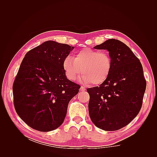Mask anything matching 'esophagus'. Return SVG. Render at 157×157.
<instances>
[{"label": "esophagus", "mask_w": 157, "mask_h": 157, "mask_svg": "<svg viewBox=\"0 0 157 157\" xmlns=\"http://www.w3.org/2000/svg\"><path fill=\"white\" fill-rule=\"evenodd\" d=\"M80 90H81V91H85V90H86V88H85L84 86H81V87H80Z\"/></svg>", "instance_id": "esophagus-1"}]
</instances>
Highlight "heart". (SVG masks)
Wrapping results in <instances>:
<instances>
[{"mask_svg": "<svg viewBox=\"0 0 157 157\" xmlns=\"http://www.w3.org/2000/svg\"><path fill=\"white\" fill-rule=\"evenodd\" d=\"M113 61L107 52L84 48L78 51L75 58L66 56L63 68L66 77L74 81L82 72L80 78L82 83L98 85L105 81L111 73Z\"/></svg>", "mask_w": 157, "mask_h": 157, "instance_id": "b5f03b06", "label": "heart"}]
</instances>
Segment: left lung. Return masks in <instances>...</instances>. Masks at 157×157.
Instances as JSON below:
<instances>
[{
	"instance_id": "8db88e82",
	"label": "left lung",
	"mask_w": 157,
	"mask_h": 157,
	"mask_svg": "<svg viewBox=\"0 0 157 157\" xmlns=\"http://www.w3.org/2000/svg\"><path fill=\"white\" fill-rule=\"evenodd\" d=\"M94 48L107 50L113 66L105 81L87 89L89 115L100 129L118 130L129 124L141 108L146 89L143 67L129 47L118 40L109 39Z\"/></svg>"
}]
</instances>
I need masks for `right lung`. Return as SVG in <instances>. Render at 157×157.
<instances>
[{
    "label": "right lung",
    "instance_id": "1",
    "mask_svg": "<svg viewBox=\"0 0 157 157\" xmlns=\"http://www.w3.org/2000/svg\"><path fill=\"white\" fill-rule=\"evenodd\" d=\"M75 46L46 41L25 54L13 84V103L21 119L40 132L63 124L70 100L80 86L69 80L63 61Z\"/></svg>",
    "mask_w": 157,
    "mask_h": 157
}]
</instances>
